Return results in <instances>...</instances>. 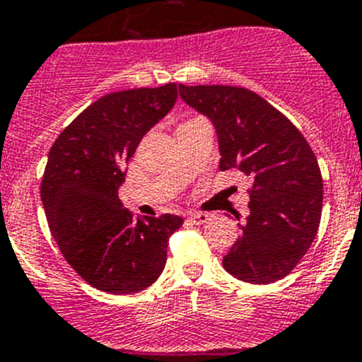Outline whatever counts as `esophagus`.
<instances>
[{"mask_svg":"<svg viewBox=\"0 0 362 362\" xmlns=\"http://www.w3.org/2000/svg\"><path fill=\"white\" fill-rule=\"evenodd\" d=\"M189 222H192V224H204L206 221H210V215L208 214H202V211H191V214L187 215Z\"/></svg>","mask_w":362,"mask_h":362,"instance_id":"obj_1","label":"esophagus"}]
</instances>
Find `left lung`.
Segmentation results:
<instances>
[{
  "label": "left lung",
  "instance_id": "8db88e82",
  "mask_svg": "<svg viewBox=\"0 0 362 362\" xmlns=\"http://www.w3.org/2000/svg\"><path fill=\"white\" fill-rule=\"evenodd\" d=\"M182 100L214 122L221 170L250 178L249 217L224 255L226 272L272 284L299 264L315 240L322 214V175L301 131L245 87L178 86ZM240 221L238 211H235Z\"/></svg>",
  "mask_w": 362,
  "mask_h": 362
}]
</instances>
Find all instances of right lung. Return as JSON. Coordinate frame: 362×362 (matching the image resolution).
Here are the masks:
<instances>
[{
	"label": "right lung",
	"instance_id": "1",
	"mask_svg": "<svg viewBox=\"0 0 362 362\" xmlns=\"http://www.w3.org/2000/svg\"><path fill=\"white\" fill-rule=\"evenodd\" d=\"M178 96L177 83L119 90L76 115L50 147L43 208L66 262L94 289L133 294L159 279L170 236L184 218H133L120 203L126 164Z\"/></svg>",
	"mask_w": 362,
	"mask_h": 362
}]
</instances>
